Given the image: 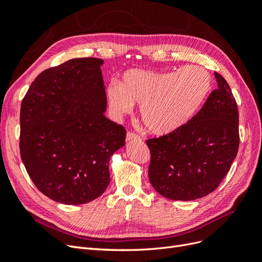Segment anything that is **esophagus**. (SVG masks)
Returning a JSON list of instances; mask_svg holds the SVG:
<instances>
[{
  "label": "esophagus",
  "instance_id": "obj_1",
  "mask_svg": "<svg viewBox=\"0 0 262 262\" xmlns=\"http://www.w3.org/2000/svg\"><path fill=\"white\" fill-rule=\"evenodd\" d=\"M126 141H141V137L136 132L129 131L126 134Z\"/></svg>",
  "mask_w": 262,
  "mask_h": 262
}]
</instances>
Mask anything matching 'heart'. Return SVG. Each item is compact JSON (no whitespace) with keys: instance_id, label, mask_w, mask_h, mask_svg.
Listing matches in <instances>:
<instances>
[{"instance_id":"b5f03b06","label":"heart","mask_w":262,"mask_h":262,"mask_svg":"<svg viewBox=\"0 0 262 262\" xmlns=\"http://www.w3.org/2000/svg\"><path fill=\"white\" fill-rule=\"evenodd\" d=\"M211 75L201 67L171 72L130 70L119 84L108 89L109 105L116 114L141 106V118L149 132L165 136L187 123L210 93Z\"/></svg>"}]
</instances>
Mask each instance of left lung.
<instances>
[{
  "instance_id": "left-lung-1",
  "label": "left lung",
  "mask_w": 262,
  "mask_h": 262,
  "mask_svg": "<svg viewBox=\"0 0 262 262\" xmlns=\"http://www.w3.org/2000/svg\"><path fill=\"white\" fill-rule=\"evenodd\" d=\"M202 108L169 134L146 140L148 177L154 189L171 200L200 199L226 176L239 147L238 108L225 78L219 73Z\"/></svg>"
}]
</instances>
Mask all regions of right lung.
<instances>
[{
	"label": "right lung",
	"instance_id": "1",
	"mask_svg": "<svg viewBox=\"0 0 262 262\" xmlns=\"http://www.w3.org/2000/svg\"><path fill=\"white\" fill-rule=\"evenodd\" d=\"M102 62L72 59L47 69L21 100V161L39 191L60 203L98 198L109 185L110 157L124 145V126L104 116Z\"/></svg>",
	"mask_w": 262,
	"mask_h": 262
}]
</instances>
